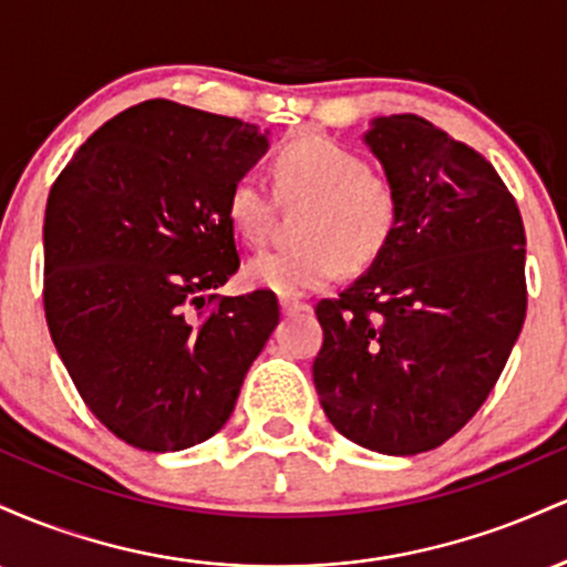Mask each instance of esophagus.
<instances>
[{
  "label": "esophagus",
  "instance_id": "obj_1",
  "mask_svg": "<svg viewBox=\"0 0 567 567\" xmlns=\"http://www.w3.org/2000/svg\"><path fill=\"white\" fill-rule=\"evenodd\" d=\"M279 306H282V315L292 317V315H303V311H311V306L306 301H298V298H279Z\"/></svg>",
  "mask_w": 567,
  "mask_h": 567
}]
</instances>
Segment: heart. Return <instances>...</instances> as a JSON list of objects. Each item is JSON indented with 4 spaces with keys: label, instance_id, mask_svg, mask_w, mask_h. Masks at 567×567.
<instances>
[{
    "label": "heart",
    "instance_id": "1",
    "mask_svg": "<svg viewBox=\"0 0 567 567\" xmlns=\"http://www.w3.org/2000/svg\"><path fill=\"white\" fill-rule=\"evenodd\" d=\"M271 181L279 199L309 197V205L296 218V245L266 250L245 266L252 288L303 296L333 282L347 266L365 269L392 245L402 216L400 192L347 143L322 133L288 138L271 159ZM226 216L245 245L264 243L275 197L261 175L231 181Z\"/></svg>",
    "mask_w": 567,
    "mask_h": 567
}]
</instances>
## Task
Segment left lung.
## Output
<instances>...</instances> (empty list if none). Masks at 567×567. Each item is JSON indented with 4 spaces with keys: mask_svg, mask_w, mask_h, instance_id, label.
I'll use <instances>...</instances> for the list:
<instances>
[{
    "mask_svg": "<svg viewBox=\"0 0 567 567\" xmlns=\"http://www.w3.org/2000/svg\"><path fill=\"white\" fill-rule=\"evenodd\" d=\"M365 141L400 192V226L368 275L317 303L311 373L343 437L415 455L470 424L509 360L525 229L491 162L424 116H381Z\"/></svg>",
    "mask_w": 567,
    "mask_h": 567,
    "instance_id": "8db88e82",
    "label": "left lung"
}]
</instances>
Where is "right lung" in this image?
Returning <instances> with one entry per match:
<instances>
[{
    "label": "right lung",
    "instance_id": "1",
    "mask_svg": "<svg viewBox=\"0 0 567 567\" xmlns=\"http://www.w3.org/2000/svg\"><path fill=\"white\" fill-rule=\"evenodd\" d=\"M266 146L256 125L154 97L95 130L50 188V336L84 405L127 445L210 440L277 328L271 290L210 292L239 269L226 194Z\"/></svg>",
    "mask_w": 567,
    "mask_h": 567
}]
</instances>
